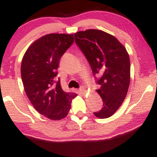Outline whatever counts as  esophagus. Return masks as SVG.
Masks as SVG:
<instances>
[{
    "label": "esophagus",
    "mask_w": 157,
    "mask_h": 157,
    "mask_svg": "<svg viewBox=\"0 0 157 157\" xmlns=\"http://www.w3.org/2000/svg\"><path fill=\"white\" fill-rule=\"evenodd\" d=\"M80 91L82 94H86V90L83 87L81 88V89H80Z\"/></svg>",
    "instance_id": "esophagus-1"
}]
</instances>
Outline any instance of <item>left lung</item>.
Masks as SVG:
<instances>
[{"mask_svg": "<svg viewBox=\"0 0 157 157\" xmlns=\"http://www.w3.org/2000/svg\"><path fill=\"white\" fill-rule=\"evenodd\" d=\"M75 39L100 86L96 91L103 101V107L94 113L99 119L110 117L121 106L130 85L128 53L114 36L102 30L76 32Z\"/></svg>", "mask_w": 157, "mask_h": 157, "instance_id": "obj_1", "label": "left lung"}]
</instances>
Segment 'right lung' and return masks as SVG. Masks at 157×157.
Here are the masks:
<instances>
[{"label":"right lung","mask_w":157,"mask_h":157,"mask_svg":"<svg viewBox=\"0 0 157 157\" xmlns=\"http://www.w3.org/2000/svg\"><path fill=\"white\" fill-rule=\"evenodd\" d=\"M73 42V34H48L30 45L23 57L21 78L27 97L37 111L49 120L66 117L77 95L64 91L60 80L55 84L60 57Z\"/></svg>","instance_id":"add662e5"}]
</instances>
